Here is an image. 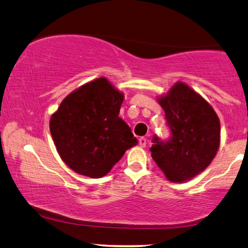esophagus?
I'll return each instance as SVG.
<instances>
[{
  "mask_svg": "<svg viewBox=\"0 0 248 248\" xmlns=\"http://www.w3.org/2000/svg\"><path fill=\"white\" fill-rule=\"evenodd\" d=\"M139 145H140V147H146V145H147V138L145 137L139 138Z\"/></svg>",
  "mask_w": 248,
  "mask_h": 248,
  "instance_id": "esophagus-1",
  "label": "esophagus"
}]
</instances>
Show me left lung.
Instances as JSON below:
<instances>
[{
    "instance_id": "left-lung-1",
    "label": "left lung",
    "mask_w": 248,
    "mask_h": 248,
    "mask_svg": "<svg viewBox=\"0 0 248 248\" xmlns=\"http://www.w3.org/2000/svg\"><path fill=\"white\" fill-rule=\"evenodd\" d=\"M172 131L169 141L154 138L152 157L166 179L186 182L210 165L220 146V121L209 102L183 82L157 97Z\"/></svg>"
}]
</instances>
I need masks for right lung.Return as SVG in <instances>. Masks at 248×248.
Wrapping results in <instances>:
<instances>
[{
    "label": "right lung",
    "instance_id": "obj_1",
    "mask_svg": "<svg viewBox=\"0 0 248 248\" xmlns=\"http://www.w3.org/2000/svg\"><path fill=\"white\" fill-rule=\"evenodd\" d=\"M124 99L109 79L99 78L69 93L51 114L56 149L74 172L100 179L137 145L131 129L119 117Z\"/></svg>",
    "mask_w": 248,
    "mask_h": 248
}]
</instances>
